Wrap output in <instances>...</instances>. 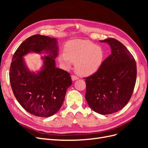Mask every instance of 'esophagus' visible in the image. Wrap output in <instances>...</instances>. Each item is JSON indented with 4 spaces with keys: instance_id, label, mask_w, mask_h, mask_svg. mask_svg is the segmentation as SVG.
I'll return each mask as SVG.
<instances>
[{
    "instance_id": "34e87169",
    "label": "esophagus",
    "mask_w": 148,
    "mask_h": 148,
    "mask_svg": "<svg viewBox=\"0 0 148 148\" xmlns=\"http://www.w3.org/2000/svg\"><path fill=\"white\" fill-rule=\"evenodd\" d=\"M79 78L78 77H77V76L75 75H71V79H72V81H75V80L78 79Z\"/></svg>"
}]
</instances>
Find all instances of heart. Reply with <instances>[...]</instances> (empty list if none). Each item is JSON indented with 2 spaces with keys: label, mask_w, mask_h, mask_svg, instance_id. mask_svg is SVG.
Returning a JSON list of instances; mask_svg holds the SVG:
<instances>
[{
  "label": "heart",
  "mask_w": 148,
  "mask_h": 148,
  "mask_svg": "<svg viewBox=\"0 0 148 148\" xmlns=\"http://www.w3.org/2000/svg\"><path fill=\"white\" fill-rule=\"evenodd\" d=\"M105 52L101 46L88 40L73 39L66 44L65 52L58 59L66 68L75 63V70L81 76H89L100 70L104 61Z\"/></svg>",
  "instance_id": "b5f03b06"
}]
</instances>
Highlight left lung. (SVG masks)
Here are the masks:
<instances>
[{
	"label": "left lung",
	"mask_w": 148,
	"mask_h": 148,
	"mask_svg": "<svg viewBox=\"0 0 148 148\" xmlns=\"http://www.w3.org/2000/svg\"><path fill=\"white\" fill-rule=\"evenodd\" d=\"M111 54L100 70L87 78L86 99L90 108L102 115L113 114L127 104L136 79L135 60L127 48L118 40L108 38Z\"/></svg>",
	"instance_id": "left-lung-1"
}]
</instances>
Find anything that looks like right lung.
<instances>
[{
    "label": "right lung",
    "mask_w": 148,
    "mask_h": 148,
    "mask_svg": "<svg viewBox=\"0 0 148 148\" xmlns=\"http://www.w3.org/2000/svg\"><path fill=\"white\" fill-rule=\"evenodd\" d=\"M29 52L42 53L43 65L37 73L26 66L23 57ZM58 46L56 38L35 34L16 49L10 68V82L16 100L28 112L40 117L55 114L63 104L66 92L72 84L70 75L56 66Z\"/></svg>",
    "instance_id": "right-lung-1"
}]
</instances>
